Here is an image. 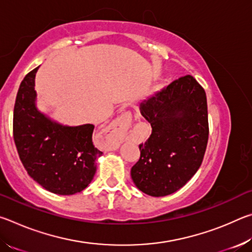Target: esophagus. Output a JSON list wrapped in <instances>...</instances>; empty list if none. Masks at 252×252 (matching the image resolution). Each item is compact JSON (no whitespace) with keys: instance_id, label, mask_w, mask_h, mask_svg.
Returning <instances> with one entry per match:
<instances>
[{"instance_id":"1","label":"esophagus","mask_w":252,"mask_h":252,"mask_svg":"<svg viewBox=\"0 0 252 252\" xmlns=\"http://www.w3.org/2000/svg\"><path fill=\"white\" fill-rule=\"evenodd\" d=\"M131 112H125L105 127L106 144L111 150H116L119 144L121 143L123 135L126 134V130L129 129L131 125Z\"/></svg>"}]
</instances>
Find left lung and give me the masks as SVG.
<instances>
[{
  "label": "left lung",
  "instance_id": "8db88e82",
  "mask_svg": "<svg viewBox=\"0 0 252 252\" xmlns=\"http://www.w3.org/2000/svg\"><path fill=\"white\" fill-rule=\"evenodd\" d=\"M151 135L131 169L139 190L152 197L176 192L202 163L209 138L207 96L192 75L181 76L140 104Z\"/></svg>",
  "mask_w": 252,
  "mask_h": 252
}]
</instances>
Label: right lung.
I'll return each mask as SVG.
<instances>
[{"label": "right lung", "mask_w": 252, "mask_h": 252, "mask_svg": "<svg viewBox=\"0 0 252 252\" xmlns=\"http://www.w3.org/2000/svg\"><path fill=\"white\" fill-rule=\"evenodd\" d=\"M25 75L14 104L13 138L29 176L50 192L69 195L84 190L96 171L102 152L94 147V126H62L35 105V74Z\"/></svg>", "instance_id": "obj_1"}]
</instances>
